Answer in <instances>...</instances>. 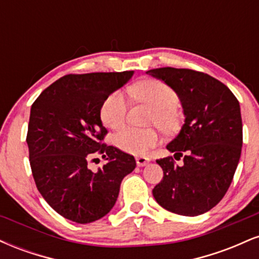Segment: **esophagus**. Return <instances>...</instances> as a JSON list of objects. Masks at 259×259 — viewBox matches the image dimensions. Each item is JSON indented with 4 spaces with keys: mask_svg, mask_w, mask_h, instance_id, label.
Instances as JSON below:
<instances>
[{
    "mask_svg": "<svg viewBox=\"0 0 259 259\" xmlns=\"http://www.w3.org/2000/svg\"><path fill=\"white\" fill-rule=\"evenodd\" d=\"M150 158L148 157H145V156H140V157H136V164L139 165V167H144V165H147L148 163H150Z\"/></svg>",
    "mask_w": 259,
    "mask_h": 259,
    "instance_id": "1",
    "label": "esophagus"
}]
</instances>
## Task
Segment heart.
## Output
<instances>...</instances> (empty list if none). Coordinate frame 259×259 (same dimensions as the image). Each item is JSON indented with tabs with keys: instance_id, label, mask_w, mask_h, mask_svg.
<instances>
[{
	"instance_id": "1",
	"label": "heart",
	"mask_w": 259,
	"mask_h": 259,
	"mask_svg": "<svg viewBox=\"0 0 259 259\" xmlns=\"http://www.w3.org/2000/svg\"><path fill=\"white\" fill-rule=\"evenodd\" d=\"M130 92L142 102L153 108L152 121L164 130H170L175 125L174 108L179 102L177 92L164 82L158 80H146L138 82L130 89ZM101 119L112 129L123 126L126 115V99L121 91L109 95L101 107ZM156 130L126 127L115 136V145L119 150L132 154H144L151 147L158 144Z\"/></svg>"
}]
</instances>
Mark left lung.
<instances>
[{"label": "left lung", "instance_id": "obj_1", "mask_svg": "<svg viewBox=\"0 0 259 259\" xmlns=\"http://www.w3.org/2000/svg\"><path fill=\"white\" fill-rule=\"evenodd\" d=\"M153 78L173 89L183 107L179 134L167 150L184 157L177 165L171 157L157 159L163 179L152 190L154 200L180 215L203 214L221 202L233 181L242 147L240 103L228 86L191 69L158 68Z\"/></svg>", "mask_w": 259, "mask_h": 259}]
</instances>
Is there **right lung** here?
Listing matches in <instances>:
<instances>
[{
    "instance_id": "add662e5",
    "label": "right lung",
    "mask_w": 259,
    "mask_h": 259,
    "mask_svg": "<svg viewBox=\"0 0 259 259\" xmlns=\"http://www.w3.org/2000/svg\"><path fill=\"white\" fill-rule=\"evenodd\" d=\"M134 72L69 74L50 85L32 103L26 144L36 187L45 201L65 219L88 224L115 204L121 180L136 167L135 158L102 140L107 129L101 107ZM95 152L107 163L87 168Z\"/></svg>"
}]
</instances>
